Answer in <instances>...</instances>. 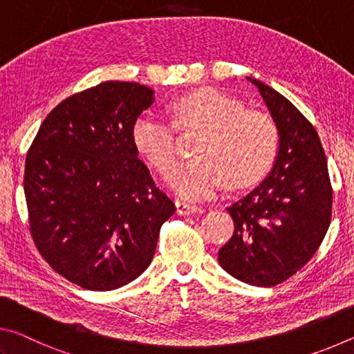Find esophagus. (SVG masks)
I'll list each match as a JSON object with an SVG mask.
<instances>
[{
	"label": "esophagus",
	"instance_id": "34e87169",
	"mask_svg": "<svg viewBox=\"0 0 354 354\" xmlns=\"http://www.w3.org/2000/svg\"><path fill=\"white\" fill-rule=\"evenodd\" d=\"M176 208L178 215H189V213L198 212V205L189 204L187 201H176Z\"/></svg>",
	"mask_w": 354,
	"mask_h": 354
}]
</instances>
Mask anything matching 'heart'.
<instances>
[{
	"label": "heart",
	"instance_id": "1",
	"mask_svg": "<svg viewBox=\"0 0 354 354\" xmlns=\"http://www.w3.org/2000/svg\"><path fill=\"white\" fill-rule=\"evenodd\" d=\"M172 120L142 114L133 125V144L156 169L176 160V127L202 130L193 160L174 165L165 182L183 199H207L227 183L243 188L262 178L277 150V127L270 114L246 109L240 100L205 88L182 97L172 106Z\"/></svg>",
	"mask_w": 354,
	"mask_h": 354
}]
</instances>
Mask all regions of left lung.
I'll list each match as a JSON object with an SVG mask.
<instances>
[{
	"mask_svg": "<svg viewBox=\"0 0 354 354\" xmlns=\"http://www.w3.org/2000/svg\"><path fill=\"white\" fill-rule=\"evenodd\" d=\"M259 89L279 133L268 177L232 204V239L219 249L223 270L249 286L273 287L309 262L331 223L333 188L320 138L299 109L262 81Z\"/></svg>",
	"mask_w": 354,
	"mask_h": 354,
	"instance_id": "obj_1",
	"label": "left lung"
}]
</instances>
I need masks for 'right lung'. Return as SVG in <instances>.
<instances>
[{
	"instance_id": "right-lung-1",
	"label": "right lung",
	"mask_w": 354,
	"mask_h": 354,
	"mask_svg": "<svg viewBox=\"0 0 354 354\" xmlns=\"http://www.w3.org/2000/svg\"><path fill=\"white\" fill-rule=\"evenodd\" d=\"M153 91L105 81L61 102L26 153L30 232L46 263L88 290H114L150 265L176 205L133 144Z\"/></svg>"
}]
</instances>
